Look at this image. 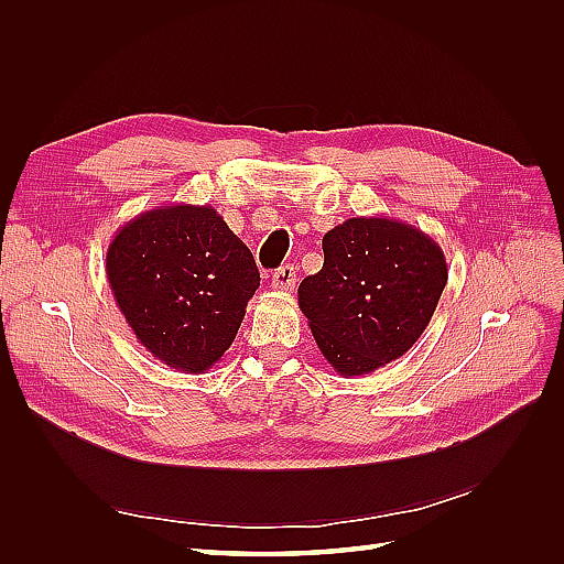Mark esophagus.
Here are the masks:
<instances>
[{"instance_id": "1", "label": "esophagus", "mask_w": 564, "mask_h": 564, "mask_svg": "<svg viewBox=\"0 0 564 564\" xmlns=\"http://www.w3.org/2000/svg\"><path fill=\"white\" fill-rule=\"evenodd\" d=\"M272 289H280V292H292L296 286V270L294 265H282L275 272H272V280H270Z\"/></svg>"}]
</instances>
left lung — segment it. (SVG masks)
<instances>
[{
	"label": "left lung",
	"instance_id": "1",
	"mask_svg": "<svg viewBox=\"0 0 564 564\" xmlns=\"http://www.w3.org/2000/svg\"><path fill=\"white\" fill-rule=\"evenodd\" d=\"M324 265L299 286V308L340 377H362L412 348L447 284L445 251L388 216H357L322 237Z\"/></svg>",
	"mask_w": 564,
	"mask_h": 564
}]
</instances>
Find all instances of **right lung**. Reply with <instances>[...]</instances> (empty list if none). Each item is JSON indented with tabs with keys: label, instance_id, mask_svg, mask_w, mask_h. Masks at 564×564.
<instances>
[{
	"label": "right lung",
	"instance_id": "1",
	"mask_svg": "<svg viewBox=\"0 0 564 564\" xmlns=\"http://www.w3.org/2000/svg\"><path fill=\"white\" fill-rule=\"evenodd\" d=\"M106 272L139 344L185 373H207L224 357L261 284L251 251L209 204L131 218L112 237Z\"/></svg>",
	"mask_w": 564,
	"mask_h": 564
}]
</instances>
